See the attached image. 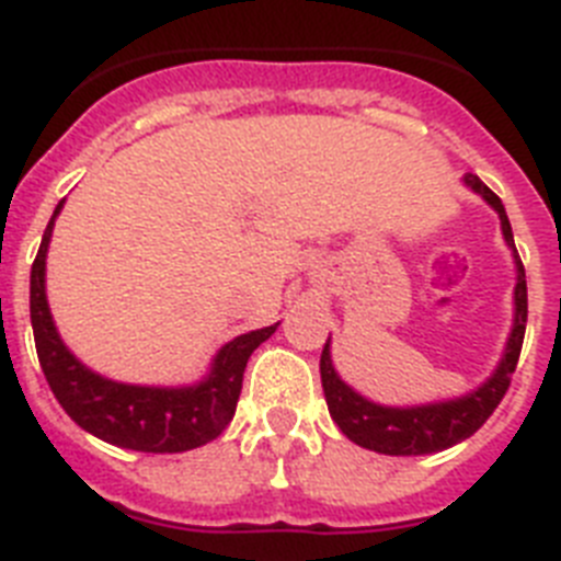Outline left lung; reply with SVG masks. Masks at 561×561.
<instances>
[{"label":"left lung","mask_w":561,"mask_h":561,"mask_svg":"<svg viewBox=\"0 0 561 561\" xmlns=\"http://www.w3.org/2000/svg\"><path fill=\"white\" fill-rule=\"evenodd\" d=\"M466 186L477 192L480 197L500 214V226L508 248L514 251L516 262V287H514V328H511L508 344H505L503 362L496 364L494 375L483 387L462 398L440 403H423V407H381V403L367 401L358 396L353 387L341 381L339 373L330 358V339L321 350V387L328 398L330 417L339 423V428L353 443L364 446L378 455H432L466 440L483 426L491 417L503 396L511 387V373L519 362V350L525 339V321H528V285H525V267L514 245V233H511L508 214H505L503 199L496 197L483 180L477 174H466Z\"/></svg>","instance_id":"left-lung-1"}]
</instances>
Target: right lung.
<instances>
[{"instance_id":"add662e5","label":"right lung","mask_w":561,"mask_h":561,"mask_svg":"<svg viewBox=\"0 0 561 561\" xmlns=\"http://www.w3.org/2000/svg\"><path fill=\"white\" fill-rule=\"evenodd\" d=\"M61 206L65 199L53 211L31 267L33 339H36L38 364L56 401L84 432L121 449L174 455L220 437L240 401L248 358L262 341L276 333L279 324L251 330L228 341L214 355L211 373L192 387H138V383L110 381L104 375L92 373L65 347L53 324L45 294L47 245Z\"/></svg>"}]
</instances>
